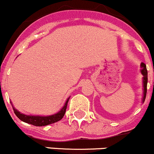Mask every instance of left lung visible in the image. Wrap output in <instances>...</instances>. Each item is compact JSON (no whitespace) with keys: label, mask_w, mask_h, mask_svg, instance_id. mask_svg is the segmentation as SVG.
I'll return each instance as SVG.
<instances>
[{"label":"left lung","mask_w":154,"mask_h":154,"mask_svg":"<svg viewBox=\"0 0 154 154\" xmlns=\"http://www.w3.org/2000/svg\"><path fill=\"white\" fill-rule=\"evenodd\" d=\"M141 66V73L143 76V103L145 102V99L146 97V93H147V83H148V71L146 69V65L144 63H141L140 64Z\"/></svg>","instance_id":"left-lung-1"}]
</instances>
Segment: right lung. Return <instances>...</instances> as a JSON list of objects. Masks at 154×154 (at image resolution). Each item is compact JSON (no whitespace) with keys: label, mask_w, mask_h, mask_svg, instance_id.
<instances>
[{"label":"right lung","mask_w":154,"mask_h":154,"mask_svg":"<svg viewBox=\"0 0 154 154\" xmlns=\"http://www.w3.org/2000/svg\"><path fill=\"white\" fill-rule=\"evenodd\" d=\"M69 97L67 99L66 102L65 104L63 105V107H62V109L59 111L58 112L55 113V114L52 115V116H27V115L23 114L17 109H16L13 107V110L15 113V115L17 116L19 119L21 120L23 122L27 123V124H32L33 126H47V125L54 124L55 122H58V121L61 120L65 115L66 110L67 107V104H68Z\"/></svg>","instance_id":"1"}]
</instances>
